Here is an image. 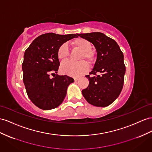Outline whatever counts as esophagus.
<instances>
[{"mask_svg": "<svg viewBox=\"0 0 152 152\" xmlns=\"http://www.w3.org/2000/svg\"><path fill=\"white\" fill-rule=\"evenodd\" d=\"M79 79H80V77H75V81H77Z\"/></svg>", "mask_w": 152, "mask_h": 152, "instance_id": "esophagus-1", "label": "esophagus"}]
</instances>
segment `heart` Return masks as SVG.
Instances as JSON below:
<instances>
[{"instance_id":"heart-1","label":"heart","mask_w":152,"mask_h":152,"mask_svg":"<svg viewBox=\"0 0 152 152\" xmlns=\"http://www.w3.org/2000/svg\"><path fill=\"white\" fill-rule=\"evenodd\" d=\"M71 45L81 51L78 58V63L67 61L61 65V71L71 76H80L87 71L88 65L85 61L91 64L93 59L92 44L88 40L83 38H77L71 42ZM69 56V49L65 44H61L57 50V56L60 61H65Z\"/></svg>"}]
</instances>
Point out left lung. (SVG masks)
Wrapping results in <instances>:
<instances>
[{
    "instance_id": "1",
    "label": "left lung",
    "mask_w": 152,
    "mask_h": 152,
    "mask_svg": "<svg viewBox=\"0 0 152 152\" xmlns=\"http://www.w3.org/2000/svg\"><path fill=\"white\" fill-rule=\"evenodd\" d=\"M78 36L93 44L97 52L94 68L86 76L89 85L82 90V94L92 105L107 107L118 98L123 87L126 71L123 54L116 42L102 33Z\"/></svg>"
}]
</instances>
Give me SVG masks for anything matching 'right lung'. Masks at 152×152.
Returning a JSON list of instances; mask_svg holds the SVG:
<instances>
[{
  "instance_id": "1",
  "label": "right lung",
  "mask_w": 152,
  "mask_h": 152,
  "mask_svg": "<svg viewBox=\"0 0 152 152\" xmlns=\"http://www.w3.org/2000/svg\"><path fill=\"white\" fill-rule=\"evenodd\" d=\"M78 34L61 35L45 33L34 39L26 50L22 68L23 81L29 98L42 110H50L63 102L69 85L74 79L67 75H56L50 78V74L57 73L60 61L57 50L64 43Z\"/></svg>"
}]
</instances>
